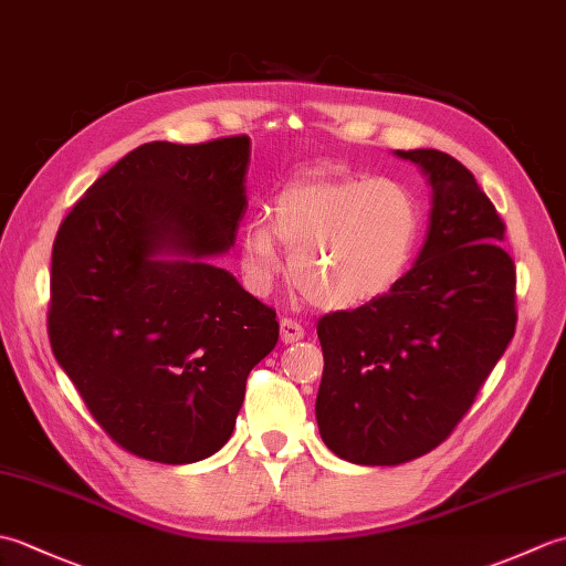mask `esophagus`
Instances as JSON below:
<instances>
[{
  "mask_svg": "<svg viewBox=\"0 0 566 566\" xmlns=\"http://www.w3.org/2000/svg\"><path fill=\"white\" fill-rule=\"evenodd\" d=\"M280 338H282L284 345L298 343V340L304 338V328L298 326V323L292 321V318H282V321H280Z\"/></svg>",
  "mask_w": 566,
  "mask_h": 566,
  "instance_id": "obj_1",
  "label": "esophagus"
}]
</instances>
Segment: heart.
<instances>
[{
    "label": "heart",
    "mask_w": 566,
    "mask_h": 566,
    "mask_svg": "<svg viewBox=\"0 0 566 566\" xmlns=\"http://www.w3.org/2000/svg\"><path fill=\"white\" fill-rule=\"evenodd\" d=\"M423 207L396 179L306 177L272 201V219L255 216L240 235V272L268 294L292 252L290 276L308 302L350 311L399 284L418 258Z\"/></svg>",
    "instance_id": "1"
}]
</instances>
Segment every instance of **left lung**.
Wrapping results in <instances>:
<instances>
[{
	"label": "left lung",
	"instance_id": "obj_1",
	"mask_svg": "<svg viewBox=\"0 0 566 566\" xmlns=\"http://www.w3.org/2000/svg\"><path fill=\"white\" fill-rule=\"evenodd\" d=\"M430 187L423 248L389 294L318 321L316 420L340 460L394 467L430 452L474 403L515 331L506 226L452 155L394 150Z\"/></svg>",
	"mask_w": 566,
	"mask_h": 566
}]
</instances>
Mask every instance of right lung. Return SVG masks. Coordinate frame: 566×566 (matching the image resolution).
I'll list each match as a JSON object with an SVG mask.
<instances>
[{
	"instance_id": "right-lung-1",
	"label": "right lung",
	"mask_w": 566,
	"mask_h": 566,
	"mask_svg": "<svg viewBox=\"0 0 566 566\" xmlns=\"http://www.w3.org/2000/svg\"><path fill=\"white\" fill-rule=\"evenodd\" d=\"M250 138L155 140L102 175L60 226L48 335L114 442L191 464L231 438L280 323L211 264L248 209Z\"/></svg>"
}]
</instances>
